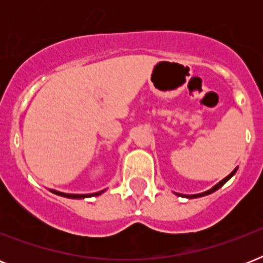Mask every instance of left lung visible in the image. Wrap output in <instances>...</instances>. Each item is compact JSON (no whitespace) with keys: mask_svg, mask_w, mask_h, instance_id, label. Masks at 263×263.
<instances>
[{"mask_svg":"<svg viewBox=\"0 0 263 263\" xmlns=\"http://www.w3.org/2000/svg\"><path fill=\"white\" fill-rule=\"evenodd\" d=\"M236 171H237V168L235 169V171H233V172L231 173V175H228V176H227V177H225V179H222V180H221L220 183H218V184H216V185H214V187H213V188H210V190H209V191H204V192H202V194H195V195H185V196H187V198H199V196L209 195V194H212V192L217 191V190H218V188H220V187H222V185H224V184L227 183V181H228V180L231 179V177H232L233 175H235V173H236Z\"/></svg>","mask_w":263,"mask_h":263,"instance_id":"obj_1","label":"left lung"}]
</instances>
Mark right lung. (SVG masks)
<instances>
[{"label": "right lung", "instance_id": "add662e5", "mask_svg": "<svg viewBox=\"0 0 263 263\" xmlns=\"http://www.w3.org/2000/svg\"><path fill=\"white\" fill-rule=\"evenodd\" d=\"M53 194L55 195H60V196H65V198H71V199H83V198H90V196H97V195H101L103 191H99V192H95V194H64V192H60V191H55V190H50Z\"/></svg>", "mask_w": 263, "mask_h": 263}]
</instances>
